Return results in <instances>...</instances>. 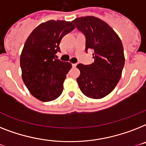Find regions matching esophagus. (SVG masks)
<instances>
[{"instance_id":"34e87169","label":"esophagus","mask_w":146,"mask_h":146,"mask_svg":"<svg viewBox=\"0 0 146 146\" xmlns=\"http://www.w3.org/2000/svg\"><path fill=\"white\" fill-rule=\"evenodd\" d=\"M72 66H73V67H76L77 66V64H72Z\"/></svg>"}]
</instances>
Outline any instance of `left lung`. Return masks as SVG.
<instances>
[{
  "label": "left lung",
  "instance_id": "8db88e82",
  "mask_svg": "<svg viewBox=\"0 0 146 146\" xmlns=\"http://www.w3.org/2000/svg\"><path fill=\"white\" fill-rule=\"evenodd\" d=\"M76 28L85 37V52L92 50L94 62L79 64L76 79L81 92L90 98L100 99L115 88L124 65L122 42L109 25L94 16L77 18Z\"/></svg>",
  "mask_w": 146,
  "mask_h": 146
}]
</instances>
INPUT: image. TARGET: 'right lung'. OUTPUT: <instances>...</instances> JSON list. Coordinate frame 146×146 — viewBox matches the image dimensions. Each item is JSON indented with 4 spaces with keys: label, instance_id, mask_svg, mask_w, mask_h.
<instances>
[{
    "label": "right lung",
    "instance_id": "1",
    "mask_svg": "<svg viewBox=\"0 0 146 146\" xmlns=\"http://www.w3.org/2000/svg\"><path fill=\"white\" fill-rule=\"evenodd\" d=\"M71 22L50 20L40 24L26 40L20 57L22 76L32 95L42 101L61 95L63 83L71 68L69 62L56 58L64 35L74 29Z\"/></svg>",
    "mask_w": 146,
    "mask_h": 146
}]
</instances>
